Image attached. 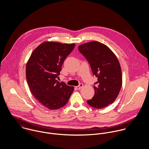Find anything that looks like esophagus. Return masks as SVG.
Here are the masks:
<instances>
[{
    "mask_svg": "<svg viewBox=\"0 0 149 149\" xmlns=\"http://www.w3.org/2000/svg\"><path fill=\"white\" fill-rule=\"evenodd\" d=\"M83 86V84L81 83V84H80L78 85V86H76V88L77 89H78V90H80V89Z\"/></svg>",
    "mask_w": 149,
    "mask_h": 149,
    "instance_id": "1",
    "label": "esophagus"
}]
</instances>
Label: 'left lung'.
I'll list each match as a JSON object with an SVG mask.
<instances>
[{
	"mask_svg": "<svg viewBox=\"0 0 149 149\" xmlns=\"http://www.w3.org/2000/svg\"><path fill=\"white\" fill-rule=\"evenodd\" d=\"M79 50L97 77L93 86L95 95L88 104L98 109L108 106L116 100L122 85V69L116 55L106 45L97 41L81 44Z\"/></svg>",
	"mask_w": 149,
	"mask_h": 149,
	"instance_id": "left-lung-1",
	"label": "left lung"
}]
</instances>
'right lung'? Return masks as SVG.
<instances>
[{"instance_id": "right-lung-1", "label": "right lung", "mask_w": 149, "mask_h": 149, "mask_svg": "<svg viewBox=\"0 0 149 149\" xmlns=\"http://www.w3.org/2000/svg\"><path fill=\"white\" fill-rule=\"evenodd\" d=\"M76 44L45 41L32 52L26 67L27 82L35 98L49 109H57L68 102L74 87L57 81L66 57Z\"/></svg>"}]
</instances>
